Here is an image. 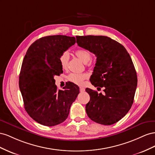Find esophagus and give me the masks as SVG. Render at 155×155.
<instances>
[{"mask_svg": "<svg viewBox=\"0 0 155 155\" xmlns=\"http://www.w3.org/2000/svg\"><path fill=\"white\" fill-rule=\"evenodd\" d=\"M85 91V89L84 87H80V91L81 92H84Z\"/></svg>", "mask_w": 155, "mask_h": 155, "instance_id": "34e87169", "label": "esophagus"}]
</instances>
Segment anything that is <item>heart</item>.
Listing matches in <instances>:
<instances>
[{
    "mask_svg": "<svg viewBox=\"0 0 155 155\" xmlns=\"http://www.w3.org/2000/svg\"><path fill=\"white\" fill-rule=\"evenodd\" d=\"M75 55L80 59L82 62L84 64H87V62L91 60V52L84 48H81V49H78L75 52ZM69 60V56L67 52H64L61 54L60 56L59 61L61 67L64 69H66L68 67V63ZM87 78V74L86 73H70L68 77V81L71 82L75 84L81 85L84 80Z\"/></svg>",
    "mask_w": 155,
    "mask_h": 155,
    "instance_id": "b5f03b06",
    "label": "heart"
}]
</instances>
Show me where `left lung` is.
Wrapping results in <instances>:
<instances>
[{"instance_id": "8db88e82", "label": "left lung", "mask_w": 155, "mask_h": 155, "mask_svg": "<svg viewBox=\"0 0 155 155\" xmlns=\"http://www.w3.org/2000/svg\"><path fill=\"white\" fill-rule=\"evenodd\" d=\"M79 47L97 57L90 82L97 90L86 91L90 101L86 111L92 121L104 125L114 124L130 109L136 90V71L129 53L121 44L103 36H76Z\"/></svg>"}]
</instances>
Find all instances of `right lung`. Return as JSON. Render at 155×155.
Returning <instances> with one entry per match:
<instances>
[{"mask_svg":"<svg viewBox=\"0 0 155 155\" xmlns=\"http://www.w3.org/2000/svg\"><path fill=\"white\" fill-rule=\"evenodd\" d=\"M76 43L74 37L63 35L37 39L26 51L21 69L19 85L26 112L34 121L52 127L64 122L79 87L69 83L57 89L54 76L63 73L60 55Z\"/></svg>","mask_w":155,"mask_h":155,"instance_id":"obj_1","label":"right lung"}]
</instances>
